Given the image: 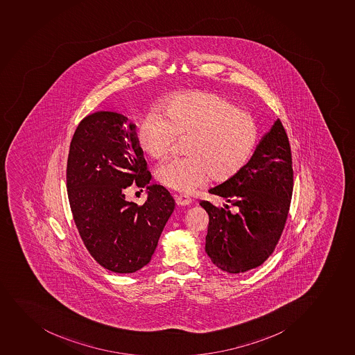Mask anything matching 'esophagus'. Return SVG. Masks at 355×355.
I'll return each instance as SVG.
<instances>
[{
  "label": "esophagus",
  "instance_id": "esophagus-1",
  "mask_svg": "<svg viewBox=\"0 0 355 355\" xmlns=\"http://www.w3.org/2000/svg\"><path fill=\"white\" fill-rule=\"evenodd\" d=\"M175 202L178 205H188L191 203V198L189 196H187V195H176L175 196Z\"/></svg>",
  "mask_w": 355,
  "mask_h": 355
}]
</instances>
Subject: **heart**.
I'll return each mask as SVG.
<instances>
[{"label":"heart","mask_w":355,"mask_h":355,"mask_svg":"<svg viewBox=\"0 0 355 355\" xmlns=\"http://www.w3.org/2000/svg\"><path fill=\"white\" fill-rule=\"evenodd\" d=\"M140 150L153 160L168 155L174 139L187 138V157L161 164L157 181L174 191H191L207 180L224 182L247 164L257 141V125L220 94L207 91L176 94L155 105L137 128Z\"/></svg>","instance_id":"heart-1"}]
</instances>
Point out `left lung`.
Listing matches in <instances>:
<instances>
[{
  "instance_id": "1",
  "label": "left lung",
  "mask_w": 355,
  "mask_h": 355,
  "mask_svg": "<svg viewBox=\"0 0 355 355\" xmlns=\"http://www.w3.org/2000/svg\"><path fill=\"white\" fill-rule=\"evenodd\" d=\"M293 191L291 147L279 119L261 139L250 160L232 179L209 189L237 207L201 201L209 215L205 252L217 268L241 273L272 254L288 218Z\"/></svg>"
}]
</instances>
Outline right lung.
I'll use <instances>...</instances> for the list:
<instances>
[{
    "label": "right lung",
    "instance_id": "1",
    "mask_svg": "<svg viewBox=\"0 0 355 355\" xmlns=\"http://www.w3.org/2000/svg\"><path fill=\"white\" fill-rule=\"evenodd\" d=\"M116 112L85 116L72 137L67 157V196L79 235L91 256L116 273H133L150 263L175 208L169 191L150 184L137 142V126ZM133 182L146 187L142 206L128 202Z\"/></svg>",
    "mask_w": 355,
    "mask_h": 355
}]
</instances>
